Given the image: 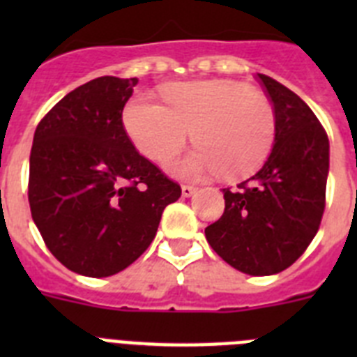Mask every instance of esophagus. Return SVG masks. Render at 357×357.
Returning a JSON list of instances; mask_svg holds the SVG:
<instances>
[{"instance_id": "34e87169", "label": "esophagus", "mask_w": 357, "mask_h": 357, "mask_svg": "<svg viewBox=\"0 0 357 357\" xmlns=\"http://www.w3.org/2000/svg\"><path fill=\"white\" fill-rule=\"evenodd\" d=\"M195 193H197V188H195V185H182V197L184 198L193 197Z\"/></svg>"}]
</instances>
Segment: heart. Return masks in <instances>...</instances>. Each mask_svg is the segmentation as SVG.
I'll use <instances>...</instances> for the list:
<instances>
[{
  "label": "heart",
  "mask_w": 357,
  "mask_h": 357,
  "mask_svg": "<svg viewBox=\"0 0 357 357\" xmlns=\"http://www.w3.org/2000/svg\"><path fill=\"white\" fill-rule=\"evenodd\" d=\"M159 102L137 94L127 103L123 123L135 148L164 162L193 134L198 143L169 169L184 178L214 175L243 178L266 160L275 139V110L264 94L229 80L178 82Z\"/></svg>",
  "instance_id": "1"
}]
</instances>
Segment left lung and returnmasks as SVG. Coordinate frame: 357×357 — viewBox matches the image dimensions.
<instances>
[{
	"label": "left lung",
	"instance_id": "left-lung-1",
	"mask_svg": "<svg viewBox=\"0 0 357 357\" xmlns=\"http://www.w3.org/2000/svg\"><path fill=\"white\" fill-rule=\"evenodd\" d=\"M275 110V139L263 168L223 189L225 211L206 229L213 250L248 275L291 266L317 236L326 209L329 139L302 98L257 75Z\"/></svg>",
	"mask_w": 357,
	"mask_h": 357
}]
</instances>
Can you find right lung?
I'll use <instances>...</instances> for the list:
<instances>
[{
	"mask_svg": "<svg viewBox=\"0 0 357 357\" xmlns=\"http://www.w3.org/2000/svg\"><path fill=\"white\" fill-rule=\"evenodd\" d=\"M137 78L100 77L66 94L37 125L28 202L46 247L71 272L109 277L153 241L181 185L135 150L123 107Z\"/></svg>",
	"mask_w": 357,
	"mask_h": 357,
	"instance_id": "add662e5",
	"label": "right lung"
}]
</instances>
